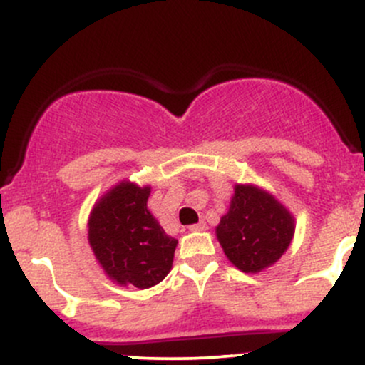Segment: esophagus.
I'll return each instance as SVG.
<instances>
[{
	"label": "esophagus",
	"mask_w": 365,
	"mask_h": 365,
	"mask_svg": "<svg viewBox=\"0 0 365 365\" xmlns=\"http://www.w3.org/2000/svg\"><path fill=\"white\" fill-rule=\"evenodd\" d=\"M190 230L192 232H204V230H207L206 222H204V220H201V222H199V223H194V225H190Z\"/></svg>",
	"instance_id": "obj_1"
}]
</instances>
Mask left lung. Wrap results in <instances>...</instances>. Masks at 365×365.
<instances>
[{"instance_id":"obj_1","label":"left lung","mask_w":365,"mask_h":365,"mask_svg":"<svg viewBox=\"0 0 365 365\" xmlns=\"http://www.w3.org/2000/svg\"><path fill=\"white\" fill-rule=\"evenodd\" d=\"M294 218L277 199L255 185H235L227 215L216 227L223 253L239 270L258 274L287 251Z\"/></svg>"}]
</instances>
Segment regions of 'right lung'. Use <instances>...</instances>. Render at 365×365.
<instances>
[{"label": "right lung", "mask_w": 365, "mask_h": 365, "mask_svg": "<svg viewBox=\"0 0 365 365\" xmlns=\"http://www.w3.org/2000/svg\"><path fill=\"white\" fill-rule=\"evenodd\" d=\"M150 187L118 183L103 194L88 220V242L109 279L121 286H155L170 274L175 237L164 232L147 207Z\"/></svg>", "instance_id": "obj_1"}]
</instances>
